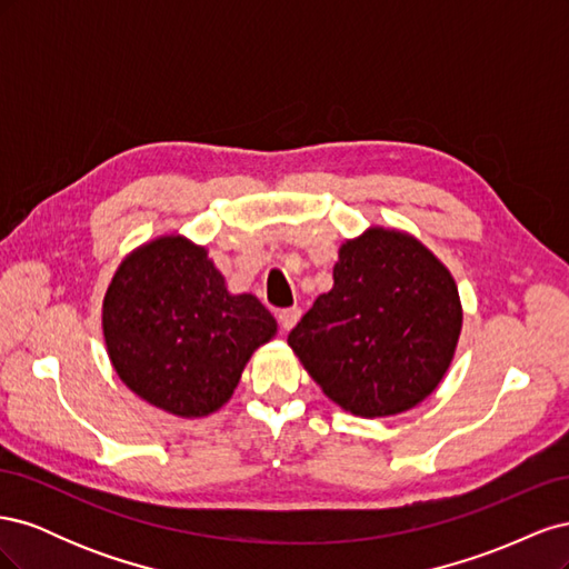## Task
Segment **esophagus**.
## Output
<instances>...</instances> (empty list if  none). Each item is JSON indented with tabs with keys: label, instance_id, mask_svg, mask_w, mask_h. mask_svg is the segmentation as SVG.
<instances>
[{
	"label": "esophagus",
	"instance_id": "esophagus-1",
	"mask_svg": "<svg viewBox=\"0 0 569 569\" xmlns=\"http://www.w3.org/2000/svg\"><path fill=\"white\" fill-rule=\"evenodd\" d=\"M278 318H280V325H282V330H291V327H295L297 322H299V318H301V308L299 306H295V308H284V311H280L278 313Z\"/></svg>",
	"mask_w": 569,
	"mask_h": 569
}]
</instances>
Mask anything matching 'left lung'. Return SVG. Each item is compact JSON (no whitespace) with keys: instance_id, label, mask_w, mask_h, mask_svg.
Listing matches in <instances>:
<instances>
[{"instance_id":"8db88e82","label":"left lung","mask_w":569,"mask_h":569,"mask_svg":"<svg viewBox=\"0 0 569 569\" xmlns=\"http://www.w3.org/2000/svg\"><path fill=\"white\" fill-rule=\"evenodd\" d=\"M332 278L287 337L306 372L360 418L422 403L449 372L462 330L451 270L410 232L370 226L339 247Z\"/></svg>"}]
</instances>
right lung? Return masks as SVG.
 I'll return each instance as SVG.
<instances>
[{
    "mask_svg": "<svg viewBox=\"0 0 569 569\" xmlns=\"http://www.w3.org/2000/svg\"><path fill=\"white\" fill-rule=\"evenodd\" d=\"M101 330L120 382L168 416L197 420L232 399L278 320L249 291L232 295L209 249L173 232L120 261Z\"/></svg>",
    "mask_w": 569,
    "mask_h": 569,
    "instance_id": "add662e5",
    "label": "right lung"
}]
</instances>
